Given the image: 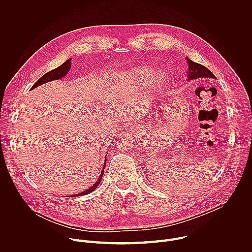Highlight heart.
I'll list each match as a JSON object with an SVG mask.
<instances>
[{"instance_id":"b5f03b06","label":"heart","mask_w":252,"mask_h":252,"mask_svg":"<svg viewBox=\"0 0 252 252\" xmlns=\"http://www.w3.org/2000/svg\"><path fill=\"white\" fill-rule=\"evenodd\" d=\"M154 71L152 68L150 67H145V66H140V67H136L134 69H132L129 75V82L132 86L136 87V88H142L145 87L146 85H148L151 80L153 79L155 84L159 86L162 84L163 82V77L161 74H157L154 76Z\"/></svg>"}]
</instances>
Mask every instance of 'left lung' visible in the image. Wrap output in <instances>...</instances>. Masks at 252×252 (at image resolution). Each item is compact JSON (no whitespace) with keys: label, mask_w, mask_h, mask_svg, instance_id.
<instances>
[{"label":"left lung","mask_w":252,"mask_h":252,"mask_svg":"<svg viewBox=\"0 0 252 252\" xmlns=\"http://www.w3.org/2000/svg\"><path fill=\"white\" fill-rule=\"evenodd\" d=\"M189 63V80H197V79H215V76L204 65L197 63L190 59L187 58Z\"/></svg>","instance_id":"obj_1"}]
</instances>
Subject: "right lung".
Segmentation results:
<instances>
[{
    "label": "right lung",
    "instance_id": "1",
    "mask_svg": "<svg viewBox=\"0 0 252 252\" xmlns=\"http://www.w3.org/2000/svg\"><path fill=\"white\" fill-rule=\"evenodd\" d=\"M70 61H71V59L66 60L63 64H61V65L58 66L57 68H54V69H52L51 71H49V73H47L46 75H44L41 79H39L37 82H35V84L32 87L31 90H32V89H34V88H37V87H39V86H41V85H43V84H45V83H48V82H51V81H54V80H59V79H62L63 77H64V76L67 74V71L69 70V68H70ZM105 157H106V156H105ZM105 162H106V161H105V158H104V163H103L102 171L100 172L99 177L97 178V181L93 185V187H91V188L88 189L87 190H84V191L79 192V193H77V194H75V195H69V196H81V195H85V194H88V193L93 192L94 190H95V189L98 187V185H99V183H100V181H101V177H102V175H103V170H104Z\"/></svg>",
    "mask_w": 252,
    "mask_h": 252
}]
</instances>
